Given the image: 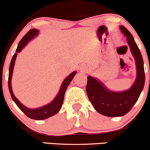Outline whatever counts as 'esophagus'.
<instances>
[{"label": "esophagus", "mask_w": 150, "mask_h": 150, "mask_svg": "<svg viewBox=\"0 0 150 150\" xmlns=\"http://www.w3.org/2000/svg\"><path fill=\"white\" fill-rule=\"evenodd\" d=\"M87 68H86L85 67H84V66H83L81 68V72H83V73H85V72H86V71H87Z\"/></svg>", "instance_id": "1"}]
</instances>
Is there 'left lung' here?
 I'll list each match as a JSON object with an SVG mask.
<instances>
[{"mask_svg":"<svg viewBox=\"0 0 150 150\" xmlns=\"http://www.w3.org/2000/svg\"><path fill=\"white\" fill-rule=\"evenodd\" d=\"M120 29L127 38L132 54L136 61L137 77L130 89L112 92L91 76H87L86 91L89 101L100 114L107 117L124 116L132 109L138 100L145 85V71L142 55L132 34L124 26Z\"/></svg>","mask_w":150,"mask_h":150,"instance_id":"1","label":"left lung"}]
</instances>
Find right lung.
Instances as JSON below:
<instances>
[{
  "label": "right lung",
  "mask_w": 150,
  "mask_h": 150,
  "mask_svg": "<svg viewBox=\"0 0 150 150\" xmlns=\"http://www.w3.org/2000/svg\"><path fill=\"white\" fill-rule=\"evenodd\" d=\"M38 30L35 29V28L30 29L29 31L22 38V40H20L19 44H18V48L16 50V52L13 54V56L11 59V63H10L9 69V78H8V87H9L10 94H11V96L14 102H15L16 105L18 106V108H19L28 117L35 120H45V119H47L50 117L51 116L57 114V112L60 110L63 103L65 91H66L67 88L69 85V83H70L71 80L73 79L74 76L76 74V71H74V72L70 74L64 80L62 85H61L60 91H59V93L57 94L56 98H55L53 100V101L52 102H50V104H47L46 106H42V107L41 108H35V109H31V108H28L27 107H26L25 106H24L23 104L20 103L19 100L15 97L11 89V80L12 76V73H13L14 63H15L16 56H17V53L20 52V51L22 50V49L25 46V45H26L28 42H29L32 38H33L35 36L38 35Z\"/></svg>",
  "instance_id": "right-lung-1"
}]
</instances>
